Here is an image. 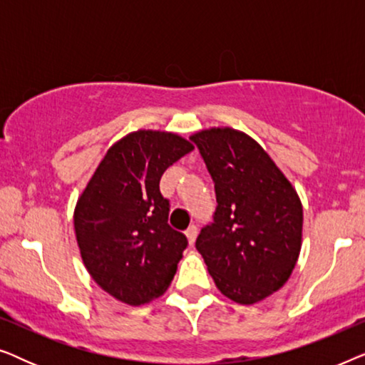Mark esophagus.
Masks as SVG:
<instances>
[{
  "instance_id": "esophagus-1",
  "label": "esophagus",
  "mask_w": 365,
  "mask_h": 365,
  "mask_svg": "<svg viewBox=\"0 0 365 365\" xmlns=\"http://www.w3.org/2000/svg\"><path fill=\"white\" fill-rule=\"evenodd\" d=\"M186 236H187V241L189 244H194V241H196V236H197V226H189L186 229Z\"/></svg>"
}]
</instances>
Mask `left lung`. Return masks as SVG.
I'll return each mask as SVG.
<instances>
[{
    "label": "left lung",
    "instance_id": "left-lung-1",
    "mask_svg": "<svg viewBox=\"0 0 365 365\" xmlns=\"http://www.w3.org/2000/svg\"><path fill=\"white\" fill-rule=\"evenodd\" d=\"M214 181L216 211L196 249L224 296L237 304L262 301L281 289L302 241V204L269 154L232 128L191 136Z\"/></svg>",
    "mask_w": 365,
    "mask_h": 365
}]
</instances>
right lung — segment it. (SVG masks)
<instances>
[{
    "label": "right lung",
    "mask_w": 365,
    "mask_h": 365,
    "mask_svg": "<svg viewBox=\"0 0 365 365\" xmlns=\"http://www.w3.org/2000/svg\"><path fill=\"white\" fill-rule=\"evenodd\" d=\"M194 146L164 131H136L113 144L74 209V231L88 272L118 301L159 297L178 271L187 237L168 224L164 171Z\"/></svg>",
    "instance_id": "obj_1"
}]
</instances>
